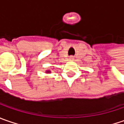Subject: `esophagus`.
I'll return each instance as SVG.
<instances>
[{
	"instance_id": "obj_1",
	"label": "esophagus",
	"mask_w": 124,
	"mask_h": 124,
	"mask_svg": "<svg viewBox=\"0 0 124 124\" xmlns=\"http://www.w3.org/2000/svg\"><path fill=\"white\" fill-rule=\"evenodd\" d=\"M74 56H71L69 57V61H74Z\"/></svg>"
}]
</instances>
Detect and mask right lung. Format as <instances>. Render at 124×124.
Returning a JSON list of instances; mask_svg holds the SVG:
<instances>
[{
	"label": "right lung",
	"instance_id": "obj_1",
	"mask_svg": "<svg viewBox=\"0 0 124 124\" xmlns=\"http://www.w3.org/2000/svg\"><path fill=\"white\" fill-rule=\"evenodd\" d=\"M45 72L48 74V73H51V71H50V70H47V71H45Z\"/></svg>",
	"mask_w": 124,
	"mask_h": 124
}]
</instances>
